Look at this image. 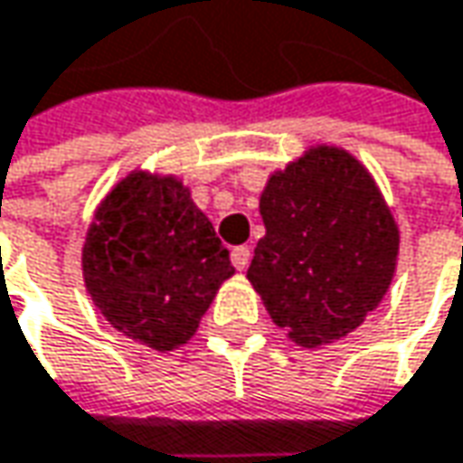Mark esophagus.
Returning a JSON list of instances; mask_svg holds the SVG:
<instances>
[{"instance_id":"obj_1","label":"esophagus","mask_w":463,"mask_h":463,"mask_svg":"<svg viewBox=\"0 0 463 463\" xmlns=\"http://www.w3.org/2000/svg\"><path fill=\"white\" fill-rule=\"evenodd\" d=\"M231 261H232V267L235 269H246L249 267V261H251V251L246 249V246H235L231 251Z\"/></svg>"}]
</instances>
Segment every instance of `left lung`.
Segmentation results:
<instances>
[{"instance_id":"left-lung-1","label":"left lung","mask_w":463,"mask_h":463,"mask_svg":"<svg viewBox=\"0 0 463 463\" xmlns=\"http://www.w3.org/2000/svg\"><path fill=\"white\" fill-rule=\"evenodd\" d=\"M259 212L267 235L246 277L271 321L303 347L354 332L383 300L399 253V228L365 165L313 147L271 173Z\"/></svg>"}]
</instances>
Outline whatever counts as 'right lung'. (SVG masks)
Instances as JSON below:
<instances>
[{"label": "right lung", "mask_w": 463, "mask_h": 463, "mask_svg": "<svg viewBox=\"0 0 463 463\" xmlns=\"http://www.w3.org/2000/svg\"><path fill=\"white\" fill-rule=\"evenodd\" d=\"M232 274L207 214L173 175L134 171L118 181L82 246V277L98 311L157 352L192 339Z\"/></svg>", "instance_id": "1"}]
</instances>
